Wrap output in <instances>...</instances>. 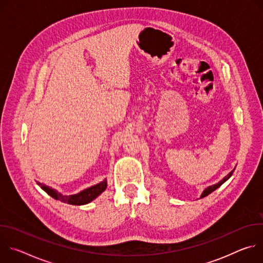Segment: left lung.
Instances as JSON below:
<instances>
[{
    "label": "left lung",
    "instance_id": "left-lung-1",
    "mask_svg": "<svg viewBox=\"0 0 263 263\" xmlns=\"http://www.w3.org/2000/svg\"><path fill=\"white\" fill-rule=\"evenodd\" d=\"M234 170H235V168H234ZM234 170H233V171H231V172H230L226 177H223V178H222L219 182H217L216 184H213V185H211V186H208L207 189H205V190H204V192H203V193H202V195H201V199H202V198H205L206 196H208L209 194H211L212 192H214L216 189H218V187H219L221 184H223L224 182H226V181H227V180L232 176V174H233Z\"/></svg>",
    "mask_w": 263,
    "mask_h": 263
}]
</instances>
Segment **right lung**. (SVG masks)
<instances>
[{"label":"right lung","instance_id":"right-lung-1","mask_svg":"<svg viewBox=\"0 0 263 263\" xmlns=\"http://www.w3.org/2000/svg\"><path fill=\"white\" fill-rule=\"evenodd\" d=\"M41 186V189L45 191L49 196L54 198L55 200H59L63 203H67L70 205H85L93 201L96 198H98L106 189H107V180L104 179L102 182L88 187L86 190H83L82 192L74 194V195H62L61 193H58L56 190L52 189L50 186H47L41 182H37Z\"/></svg>","mask_w":263,"mask_h":263}]
</instances>
